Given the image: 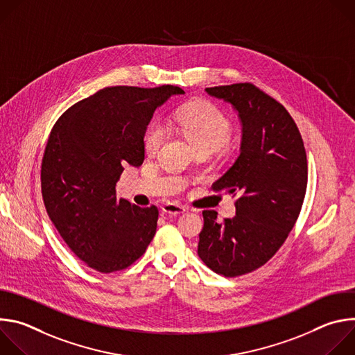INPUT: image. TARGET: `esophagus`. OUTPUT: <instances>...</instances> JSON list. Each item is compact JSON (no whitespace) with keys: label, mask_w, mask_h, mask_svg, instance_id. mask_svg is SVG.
<instances>
[{"label":"esophagus","mask_w":355,"mask_h":355,"mask_svg":"<svg viewBox=\"0 0 355 355\" xmlns=\"http://www.w3.org/2000/svg\"><path fill=\"white\" fill-rule=\"evenodd\" d=\"M163 212L167 214V215H180L182 212L187 211V208L184 205H180V204H174V202H167V204L163 205Z\"/></svg>","instance_id":"obj_1"}]
</instances>
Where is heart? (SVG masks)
Returning a JSON list of instances; mask_svg holds the SVG:
<instances>
[{"label":"heart","instance_id":"heart-1","mask_svg":"<svg viewBox=\"0 0 355 355\" xmlns=\"http://www.w3.org/2000/svg\"><path fill=\"white\" fill-rule=\"evenodd\" d=\"M170 123L178 129L196 150H218L223 146L232 133L229 118L212 103L196 101L170 116ZM166 139V129L160 121H151L143 136L146 155L156 156Z\"/></svg>","mask_w":355,"mask_h":355}]
</instances>
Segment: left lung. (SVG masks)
Listing matches in <instances>:
<instances>
[{
    "mask_svg": "<svg viewBox=\"0 0 355 355\" xmlns=\"http://www.w3.org/2000/svg\"><path fill=\"white\" fill-rule=\"evenodd\" d=\"M232 104L243 126L241 151L212 189L234 198L236 216L218 222L204 211L198 256L216 274L233 278L271 260L300 214L308 159L300 132L282 104L252 83L208 87Z\"/></svg>",
    "mask_w": 355,
    "mask_h": 355,
    "instance_id": "obj_1",
    "label": "left lung"
}]
</instances>
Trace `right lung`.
<instances>
[{"label": "right lung", "mask_w": 355, "mask_h": 355, "mask_svg": "<svg viewBox=\"0 0 355 355\" xmlns=\"http://www.w3.org/2000/svg\"><path fill=\"white\" fill-rule=\"evenodd\" d=\"M177 85L105 87L56 121L40 168L43 204L64 243L103 274L139 260L156 234L159 209L116 198L123 166H141L143 136Z\"/></svg>", "instance_id": "obj_1"}]
</instances>
